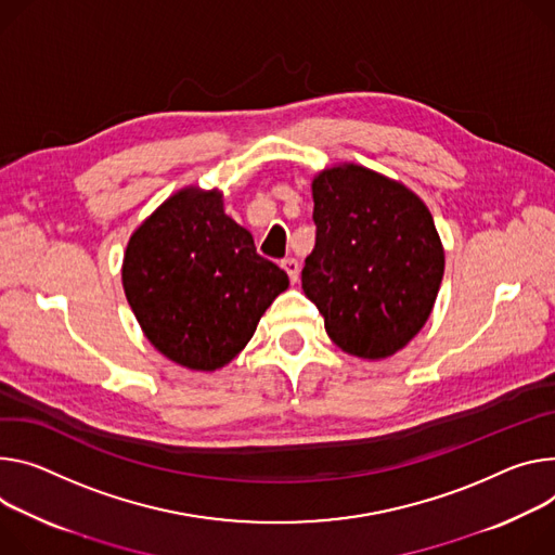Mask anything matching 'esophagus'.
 Returning <instances> with one entry per match:
<instances>
[{
  "mask_svg": "<svg viewBox=\"0 0 555 555\" xmlns=\"http://www.w3.org/2000/svg\"><path fill=\"white\" fill-rule=\"evenodd\" d=\"M281 268L287 272V276H289V281H292V283H296V281H298L300 266H298V261H296V259H292V257H289V259H283V261H281Z\"/></svg>",
  "mask_w": 555,
  "mask_h": 555,
  "instance_id": "1",
  "label": "esophagus"
}]
</instances>
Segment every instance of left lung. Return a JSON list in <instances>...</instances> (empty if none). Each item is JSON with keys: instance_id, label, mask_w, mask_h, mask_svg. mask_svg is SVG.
<instances>
[{"instance_id": "8db88e82", "label": "left lung", "mask_w": 555, "mask_h": 555, "mask_svg": "<svg viewBox=\"0 0 555 555\" xmlns=\"http://www.w3.org/2000/svg\"><path fill=\"white\" fill-rule=\"evenodd\" d=\"M312 196L304 292L343 351L387 359L423 330L440 289L444 249L431 212L410 188L357 164L319 172Z\"/></svg>"}]
</instances>
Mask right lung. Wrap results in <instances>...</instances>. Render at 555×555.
I'll return each instance as SVG.
<instances>
[{
    "label": "right lung",
    "mask_w": 555,
    "mask_h": 555,
    "mask_svg": "<svg viewBox=\"0 0 555 555\" xmlns=\"http://www.w3.org/2000/svg\"><path fill=\"white\" fill-rule=\"evenodd\" d=\"M121 281L147 340L196 372L228 365L289 285L225 215L223 194L192 185L132 232Z\"/></svg>",
    "instance_id": "add662e5"
}]
</instances>
